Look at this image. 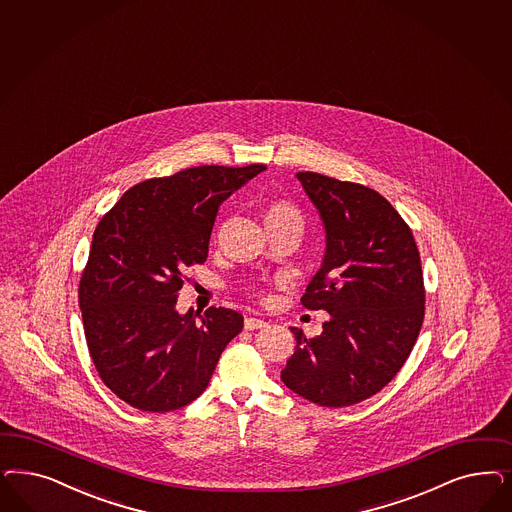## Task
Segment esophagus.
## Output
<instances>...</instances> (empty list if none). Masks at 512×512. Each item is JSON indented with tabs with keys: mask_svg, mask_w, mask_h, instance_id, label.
Wrapping results in <instances>:
<instances>
[{
	"mask_svg": "<svg viewBox=\"0 0 512 512\" xmlns=\"http://www.w3.org/2000/svg\"><path fill=\"white\" fill-rule=\"evenodd\" d=\"M265 326H267V322L262 320V318H254V316L245 318V330H260V328H265Z\"/></svg>",
	"mask_w": 512,
	"mask_h": 512,
	"instance_id": "34e87169",
	"label": "esophagus"
}]
</instances>
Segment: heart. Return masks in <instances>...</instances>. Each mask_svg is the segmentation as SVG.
Segmentation results:
<instances>
[{
  "mask_svg": "<svg viewBox=\"0 0 512 512\" xmlns=\"http://www.w3.org/2000/svg\"><path fill=\"white\" fill-rule=\"evenodd\" d=\"M265 224L267 230H281V228H290L301 233L303 230V215L297 209L296 205L288 201H273L265 209Z\"/></svg>",
  "mask_w": 512,
  "mask_h": 512,
  "instance_id": "b5f03b06",
  "label": "heart"
}]
</instances>
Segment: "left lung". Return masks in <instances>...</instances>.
Masks as SVG:
<instances>
[{
	"label": "left lung",
	"mask_w": 512,
	"mask_h": 512,
	"mask_svg": "<svg viewBox=\"0 0 512 512\" xmlns=\"http://www.w3.org/2000/svg\"><path fill=\"white\" fill-rule=\"evenodd\" d=\"M326 231L324 260L301 303L330 313L281 371L294 394L322 407L375 396L403 367L424 320V279L413 231L379 192L299 171Z\"/></svg>",
	"instance_id": "1"
}]
</instances>
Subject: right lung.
<instances>
[{
    "mask_svg": "<svg viewBox=\"0 0 512 512\" xmlns=\"http://www.w3.org/2000/svg\"><path fill=\"white\" fill-rule=\"evenodd\" d=\"M265 165H201L130 188L99 220L79 286L84 335L105 386L139 411L198 399L243 316L177 311L186 271L203 264L218 207Z\"/></svg>",
    "mask_w": 512,
    "mask_h": 512,
    "instance_id": "obj_1",
    "label": "right lung"
}]
</instances>
